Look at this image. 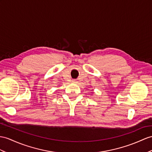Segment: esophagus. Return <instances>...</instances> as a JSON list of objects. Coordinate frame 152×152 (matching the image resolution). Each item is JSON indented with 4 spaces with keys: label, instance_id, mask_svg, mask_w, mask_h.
Returning a JSON list of instances; mask_svg holds the SVG:
<instances>
[{
    "label": "esophagus",
    "instance_id": "34e87169",
    "mask_svg": "<svg viewBox=\"0 0 152 152\" xmlns=\"http://www.w3.org/2000/svg\"><path fill=\"white\" fill-rule=\"evenodd\" d=\"M72 83H74V84H75V83H77V81L76 80H74V79H73V80H72Z\"/></svg>",
    "mask_w": 152,
    "mask_h": 152
}]
</instances>
